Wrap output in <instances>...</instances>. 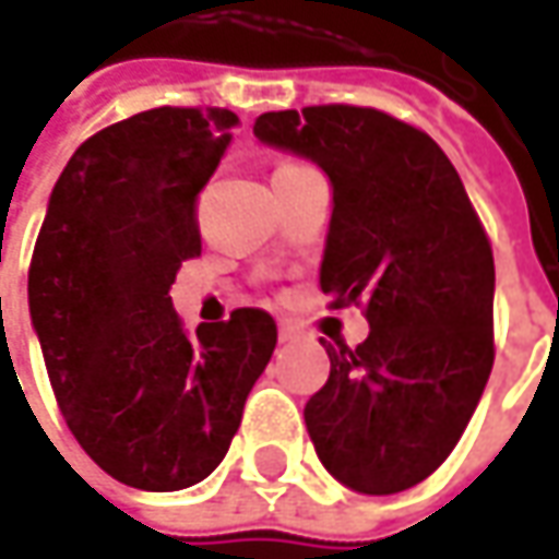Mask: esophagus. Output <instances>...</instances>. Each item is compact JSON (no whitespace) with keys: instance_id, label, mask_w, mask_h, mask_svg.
Returning a JSON list of instances; mask_svg holds the SVG:
<instances>
[{"instance_id":"34e87169","label":"esophagus","mask_w":559,"mask_h":559,"mask_svg":"<svg viewBox=\"0 0 559 559\" xmlns=\"http://www.w3.org/2000/svg\"><path fill=\"white\" fill-rule=\"evenodd\" d=\"M295 338H298L295 326H280V342H283V345H289V342H295Z\"/></svg>"}]
</instances>
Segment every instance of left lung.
<instances>
[{
  "mask_svg": "<svg viewBox=\"0 0 559 559\" xmlns=\"http://www.w3.org/2000/svg\"><path fill=\"white\" fill-rule=\"evenodd\" d=\"M254 136L333 186L320 289L364 305L370 335L326 345L305 423L320 463L360 495H395L461 441L495 364V258L448 155L376 108L267 111Z\"/></svg>",
  "mask_w": 559,
  "mask_h": 559,
  "instance_id": "obj_1",
  "label": "left lung"
}]
</instances>
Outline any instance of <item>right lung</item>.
Returning <instances> with one entry per match:
<instances>
[{"label":"right lung","mask_w":559,"mask_h":559,"mask_svg":"<svg viewBox=\"0 0 559 559\" xmlns=\"http://www.w3.org/2000/svg\"><path fill=\"white\" fill-rule=\"evenodd\" d=\"M239 118L152 108L105 127L61 170L33 248L27 301L55 401L80 448L142 491L217 469L276 348V323L239 308L195 335L170 286L199 254L195 195Z\"/></svg>","instance_id":"obj_1"}]
</instances>
